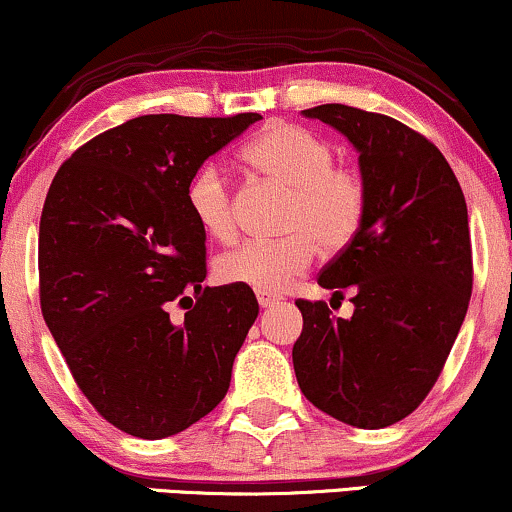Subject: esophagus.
<instances>
[{
  "mask_svg": "<svg viewBox=\"0 0 512 512\" xmlns=\"http://www.w3.org/2000/svg\"><path fill=\"white\" fill-rule=\"evenodd\" d=\"M257 302H260V307H274V304H278L283 300L281 295L276 293H269V290H257Z\"/></svg>",
  "mask_w": 512,
  "mask_h": 512,
  "instance_id": "esophagus-1",
  "label": "esophagus"
}]
</instances>
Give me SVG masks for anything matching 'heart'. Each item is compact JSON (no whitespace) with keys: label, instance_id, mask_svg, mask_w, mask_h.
<instances>
[{"label":"heart","instance_id":"b5f03b06","mask_svg":"<svg viewBox=\"0 0 512 512\" xmlns=\"http://www.w3.org/2000/svg\"><path fill=\"white\" fill-rule=\"evenodd\" d=\"M252 174L283 186L290 200L276 241H245L215 264L219 281L252 290H286L312 267L316 252H340L357 241L366 222V181L352 167L335 163L338 153L312 129L274 122L241 151ZM186 208L203 234L215 241L236 236L234 189L217 165L205 163L186 186Z\"/></svg>","mask_w":512,"mask_h":512}]
</instances>
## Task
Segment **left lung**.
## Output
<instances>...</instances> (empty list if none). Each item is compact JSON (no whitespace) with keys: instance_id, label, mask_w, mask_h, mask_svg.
<instances>
[{"instance_id":"obj_1","label":"left lung","mask_w":512,"mask_h":512,"mask_svg":"<svg viewBox=\"0 0 512 512\" xmlns=\"http://www.w3.org/2000/svg\"><path fill=\"white\" fill-rule=\"evenodd\" d=\"M302 113L357 146L368 210L357 241L319 274L333 300L352 288V319L323 300H295L297 385L342 423L387 428L428 397L468 312V205L442 151L404 122L342 103Z\"/></svg>"}]
</instances>
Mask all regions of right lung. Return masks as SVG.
<instances>
[{
	"mask_svg": "<svg viewBox=\"0 0 512 512\" xmlns=\"http://www.w3.org/2000/svg\"><path fill=\"white\" fill-rule=\"evenodd\" d=\"M260 118L141 115L77 148L51 181L42 316L84 397L127 435H177L229 390L260 307L248 286H203L205 234L186 186ZM172 301L187 309L181 324L169 321Z\"/></svg>",
	"mask_w": 512,
	"mask_h": 512,
	"instance_id": "add662e5",
	"label": "right lung"
}]
</instances>
